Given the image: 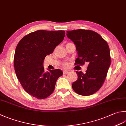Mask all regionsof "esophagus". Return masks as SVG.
<instances>
[{"label":"esophagus","instance_id":"1","mask_svg":"<svg viewBox=\"0 0 126 126\" xmlns=\"http://www.w3.org/2000/svg\"><path fill=\"white\" fill-rule=\"evenodd\" d=\"M68 73H69V71H63V74H67Z\"/></svg>","mask_w":126,"mask_h":126}]
</instances>
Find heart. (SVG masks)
Listing matches in <instances>:
<instances>
[{
	"instance_id": "b5f03b06",
	"label": "heart",
	"mask_w": 126,
	"mask_h": 126,
	"mask_svg": "<svg viewBox=\"0 0 126 126\" xmlns=\"http://www.w3.org/2000/svg\"><path fill=\"white\" fill-rule=\"evenodd\" d=\"M62 66H63V67H65V68H67V67H68V66H69V65H68V63H63Z\"/></svg>"
}]
</instances>
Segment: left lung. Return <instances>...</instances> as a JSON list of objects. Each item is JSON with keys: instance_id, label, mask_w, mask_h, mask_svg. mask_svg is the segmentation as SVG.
<instances>
[{"instance_id": "obj_1", "label": "left lung", "mask_w": 126, "mask_h": 126, "mask_svg": "<svg viewBox=\"0 0 126 126\" xmlns=\"http://www.w3.org/2000/svg\"><path fill=\"white\" fill-rule=\"evenodd\" d=\"M66 35L76 47L78 57L75 65H88L85 73L76 71L78 79L72 83V88L80 95H91L103 85L110 66L108 43L98 33L91 30L67 31Z\"/></svg>"}]
</instances>
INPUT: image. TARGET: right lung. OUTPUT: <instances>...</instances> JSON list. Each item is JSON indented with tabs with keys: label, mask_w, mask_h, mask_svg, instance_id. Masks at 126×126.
Masks as SVG:
<instances>
[{
	"label": "right lung",
	"mask_w": 126,
	"mask_h": 126,
	"mask_svg": "<svg viewBox=\"0 0 126 126\" xmlns=\"http://www.w3.org/2000/svg\"><path fill=\"white\" fill-rule=\"evenodd\" d=\"M64 31L38 30L23 37L14 55L16 76L25 91L38 99L52 94L57 79L63 75L59 69L45 72L43 64L65 37Z\"/></svg>",
	"instance_id": "1"
}]
</instances>
